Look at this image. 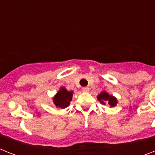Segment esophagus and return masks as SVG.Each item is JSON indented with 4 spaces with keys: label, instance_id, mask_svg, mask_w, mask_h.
<instances>
[{
    "label": "esophagus",
    "instance_id": "esophagus-1",
    "mask_svg": "<svg viewBox=\"0 0 155 155\" xmlns=\"http://www.w3.org/2000/svg\"><path fill=\"white\" fill-rule=\"evenodd\" d=\"M89 87H82V91L84 92H89Z\"/></svg>",
    "mask_w": 155,
    "mask_h": 155
}]
</instances>
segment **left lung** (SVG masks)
Wrapping results in <instances>:
<instances>
[{
  "mask_svg": "<svg viewBox=\"0 0 155 155\" xmlns=\"http://www.w3.org/2000/svg\"><path fill=\"white\" fill-rule=\"evenodd\" d=\"M97 99L102 104H108L110 107H114L117 104V100L112 95H109L105 91H102L98 96Z\"/></svg>",
  "mask_w": 155,
  "mask_h": 155,
  "instance_id": "1",
  "label": "left lung"
}]
</instances>
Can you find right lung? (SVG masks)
Masks as SVG:
<instances>
[{
    "label": "right lung",
    "instance_id": "1",
    "mask_svg": "<svg viewBox=\"0 0 155 155\" xmlns=\"http://www.w3.org/2000/svg\"><path fill=\"white\" fill-rule=\"evenodd\" d=\"M73 97L72 91H68L65 87H60L56 95L54 97L53 102L57 108H65L69 106Z\"/></svg>",
    "mask_w": 155,
    "mask_h": 155
}]
</instances>
